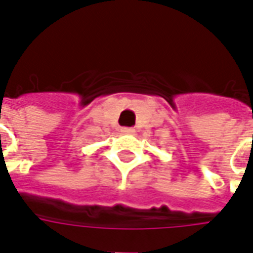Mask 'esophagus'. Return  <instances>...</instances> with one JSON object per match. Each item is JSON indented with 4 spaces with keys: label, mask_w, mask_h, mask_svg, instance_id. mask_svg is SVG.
Masks as SVG:
<instances>
[{
    "label": "esophagus",
    "mask_w": 253,
    "mask_h": 253,
    "mask_svg": "<svg viewBox=\"0 0 253 253\" xmlns=\"http://www.w3.org/2000/svg\"><path fill=\"white\" fill-rule=\"evenodd\" d=\"M121 132H123V133H126V134H132V133H134V129L133 128H123L121 129Z\"/></svg>",
    "instance_id": "esophagus-1"
}]
</instances>
